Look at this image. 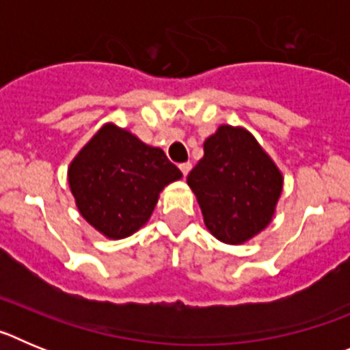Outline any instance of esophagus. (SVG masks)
Wrapping results in <instances>:
<instances>
[{"mask_svg":"<svg viewBox=\"0 0 350 350\" xmlns=\"http://www.w3.org/2000/svg\"><path fill=\"white\" fill-rule=\"evenodd\" d=\"M178 168H180V172L184 173V175H187V173L191 172V168H193V165H191L189 161H187V163H180V165H178Z\"/></svg>","mask_w":350,"mask_h":350,"instance_id":"esophagus-1","label":"esophagus"}]
</instances>
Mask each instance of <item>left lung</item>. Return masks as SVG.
Returning <instances> with one entry per match:
<instances>
[{
  "mask_svg": "<svg viewBox=\"0 0 350 350\" xmlns=\"http://www.w3.org/2000/svg\"><path fill=\"white\" fill-rule=\"evenodd\" d=\"M203 157L187 175L206 230L240 245L271 222L284 177L270 156L243 128L219 126L203 144Z\"/></svg>",
  "mask_w": 350,
  "mask_h": 350,
  "instance_id": "obj_1",
  "label": "left lung"
}]
</instances>
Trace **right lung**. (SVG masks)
I'll return each instance as SVG.
<instances>
[{
    "mask_svg": "<svg viewBox=\"0 0 350 350\" xmlns=\"http://www.w3.org/2000/svg\"><path fill=\"white\" fill-rule=\"evenodd\" d=\"M182 172L159 147L108 122L68 166L77 208L96 231L120 240L150 219L159 193Z\"/></svg>",
    "mask_w": 350,
    "mask_h": 350,
    "instance_id": "1",
    "label": "right lung"
}]
</instances>
